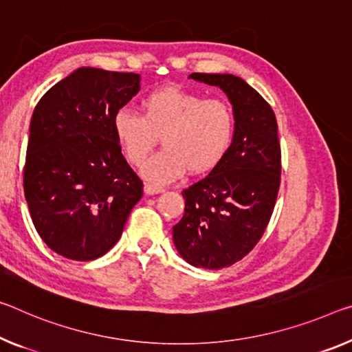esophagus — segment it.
<instances>
[{
    "instance_id": "esophagus-1",
    "label": "esophagus",
    "mask_w": 352,
    "mask_h": 352,
    "mask_svg": "<svg viewBox=\"0 0 352 352\" xmlns=\"http://www.w3.org/2000/svg\"><path fill=\"white\" fill-rule=\"evenodd\" d=\"M144 191H146V194H148V196H153V194H160L164 191L163 186L156 185V183H146V186H144Z\"/></svg>"
}]
</instances>
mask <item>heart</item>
Listing matches in <instances>:
<instances>
[{
  "instance_id": "obj_1",
  "label": "heart",
  "mask_w": 352,
  "mask_h": 352,
  "mask_svg": "<svg viewBox=\"0 0 352 352\" xmlns=\"http://www.w3.org/2000/svg\"><path fill=\"white\" fill-rule=\"evenodd\" d=\"M142 114L120 109L114 133L126 160L142 166L161 136L164 150L144 166V175L156 183L216 169L230 150L236 133V114L222 98L178 86H166L141 100Z\"/></svg>"
}]
</instances>
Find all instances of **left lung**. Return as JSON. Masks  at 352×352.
<instances>
[{
    "label": "left lung",
    "mask_w": 352,
    "mask_h": 352,
    "mask_svg": "<svg viewBox=\"0 0 352 352\" xmlns=\"http://www.w3.org/2000/svg\"><path fill=\"white\" fill-rule=\"evenodd\" d=\"M217 86L236 114V133L224 161L183 189L185 213L174 243L189 265L221 270L244 258L263 236L280 188L282 153L270 103L235 75L191 74Z\"/></svg>",
    "instance_id": "8db88e82"
}]
</instances>
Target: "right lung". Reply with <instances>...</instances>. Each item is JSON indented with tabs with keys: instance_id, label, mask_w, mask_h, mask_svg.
I'll use <instances>...</instances> for the list:
<instances>
[{
	"instance_id": "obj_1",
	"label": "right lung",
	"mask_w": 352,
	"mask_h": 352,
	"mask_svg": "<svg viewBox=\"0 0 352 352\" xmlns=\"http://www.w3.org/2000/svg\"><path fill=\"white\" fill-rule=\"evenodd\" d=\"M139 74L81 67L32 113L25 197L47 246L89 261L119 241L144 183L122 155L114 116L139 91Z\"/></svg>"
}]
</instances>
